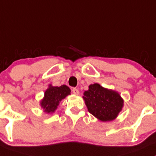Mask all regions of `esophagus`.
<instances>
[{
    "label": "esophagus",
    "mask_w": 156,
    "mask_h": 156,
    "mask_svg": "<svg viewBox=\"0 0 156 156\" xmlns=\"http://www.w3.org/2000/svg\"><path fill=\"white\" fill-rule=\"evenodd\" d=\"M72 91H73V93H74V94H79L80 93V92H79V90H78V89H76V88H73L72 89Z\"/></svg>",
    "instance_id": "esophagus-1"
}]
</instances>
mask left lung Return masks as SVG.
<instances>
[{
	"instance_id": "obj_1",
	"label": "left lung",
	"mask_w": 156,
	"mask_h": 156,
	"mask_svg": "<svg viewBox=\"0 0 156 156\" xmlns=\"http://www.w3.org/2000/svg\"><path fill=\"white\" fill-rule=\"evenodd\" d=\"M83 99L89 112L103 122L116 118L123 106V100L118 93L98 83L89 87V90L84 92Z\"/></svg>"
}]
</instances>
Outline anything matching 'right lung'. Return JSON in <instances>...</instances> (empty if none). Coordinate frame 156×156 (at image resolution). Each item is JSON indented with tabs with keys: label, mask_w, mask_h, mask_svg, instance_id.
<instances>
[{
	"label": "right lung",
	"mask_w": 156,
	"mask_h": 156,
	"mask_svg": "<svg viewBox=\"0 0 156 156\" xmlns=\"http://www.w3.org/2000/svg\"><path fill=\"white\" fill-rule=\"evenodd\" d=\"M70 94V90L66 85L60 87H52L50 86L46 90L44 98L41 101V106L44 109V111L48 113L53 112L57 109L59 103L62 99L66 96Z\"/></svg>",
	"instance_id": "obj_1"
}]
</instances>
